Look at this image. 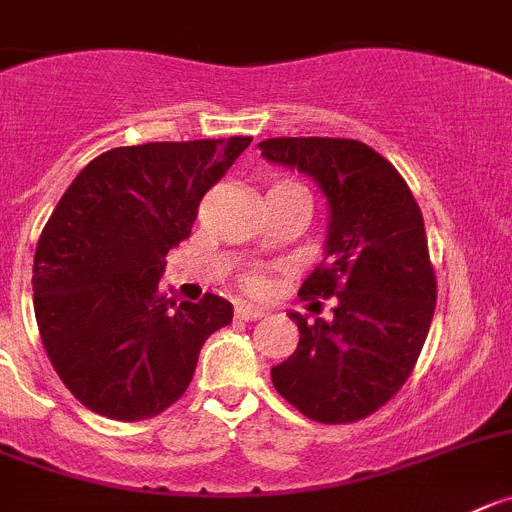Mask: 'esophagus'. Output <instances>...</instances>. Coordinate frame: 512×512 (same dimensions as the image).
Segmentation results:
<instances>
[{"mask_svg":"<svg viewBox=\"0 0 512 512\" xmlns=\"http://www.w3.org/2000/svg\"><path fill=\"white\" fill-rule=\"evenodd\" d=\"M264 314H266L264 309L253 307V304H238L236 307V317L243 322H256V320H261Z\"/></svg>","mask_w":512,"mask_h":512,"instance_id":"34e87169","label":"esophagus"}]
</instances>
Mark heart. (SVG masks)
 <instances>
[{"instance_id":"b5f03b06","label":"heart","mask_w":512,"mask_h":512,"mask_svg":"<svg viewBox=\"0 0 512 512\" xmlns=\"http://www.w3.org/2000/svg\"><path fill=\"white\" fill-rule=\"evenodd\" d=\"M281 190H304V187L294 180H276L274 185H271L269 192H281ZM246 284H248V289L256 294L266 292V276L264 274H251L246 279Z\"/></svg>"}]
</instances>
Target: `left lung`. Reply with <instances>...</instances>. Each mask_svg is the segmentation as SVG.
Masks as SVG:
<instances>
[{"label":"left lung","mask_w":512,"mask_h":512,"mask_svg":"<svg viewBox=\"0 0 512 512\" xmlns=\"http://www.w3.org/2000/svg\"><path fill=\"white\" fill-rule=\"evenodd\" d=\"M261 157L312 177L330 205L325 259L299 297H337L332 320L299 327L271 383L299 414L350 424L391 401L414 370L437 307L424 218L388 159L355 139L276 137Z\"/></svg>","instance_id":"8db88e82"}]
</instances>
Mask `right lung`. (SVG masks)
Returning <instances> with one entry per match:
<instances>
[{
    "mask_svg": "<svg viewBox=\"0 0 512 512\" xmlns=\"http://www.w3.org/2000/svg\"><path fill=\"white\" fill-rule=\"evenodd\" d=\"M251 137L116 147L88 162L42 228L32 302L55 373L93 414L142 421L187 391L200 348L231 325L218 294L159 289L164 256L190 238L205 192Z\"/></svg>",
    "mask_w": 512,
    "mask_h": 512,
    "instance_id": "obj_1",
    "label": "right lung"
}]
</instances>
